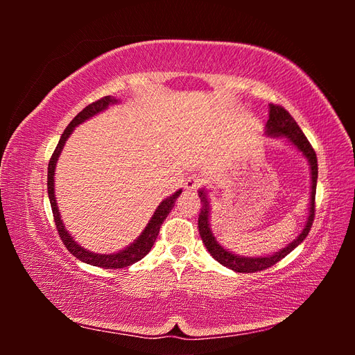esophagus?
I'll return each mask as SVG.
<instances>
[{
  "instance_id": "esophagus-1",
  "label": "esophagus",
  "mask_w": 355,
  "mask_h": 355,
  "mask_svg": "<svg viewBox=\"0 0 355 355\" xmlns=\"http://www.w3.org/2000/svg\"><path fill=\"white\" fill-rule=\"evenodd\" d=\"M201 178L200 176H189L187 180H185V189L187 191H197L201 185Z\"/></svg>"
}]
</instances>
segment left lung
I'll use <instances>...</instances> for the list:
<instances>
[{"mask_svg":"<svg viewBox=\"0 0 355 355\" xmlns=\"http://www.w3.org/2000/svg\"><path fill=\"white\" fill-rule=\"evenodd\" d=\"M265 135L271 137H283L286 141L293 145L297 151L302 154L308 164H309V175H311V197H309V207H308V218L305 220L304 230L299 232L297 237L288 243L283 249L272 254L266 256H240L230 252L216 240L214 234L210 228V200L209 192L206 188H201L198 191V197L201 200V211L198 214V231L201 235V240L206 245L209 253L223 266L230 268V270L235 272H257L266 270L272 265H275L278 261H282L290 252L302 243L311 230V225L314 220V211H315V189H317V178H318V164H317V155L315 151L308 142V139L300 130L297 123L293 120V116L290 115L282 106H277L270 103V118H268L265 125Z\"/></svg>","mask_w":355,"mask_h":355,"instance_id":"1","label":"left lung"}]
</instances>
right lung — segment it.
Listing matches in <instances>:
<instances>
[{"label":"right lung","instance_id":"add662e5","mask_svg":"<svg viewBox=\"0 0 355 355\" xmlns=\"http://www.w3.org/2000/svg\"><path fill=\"white\" fill-rule=\"evenodd\" d=\"M120 101L112 98V96H105V98L93 102L92 105L85 106V108L73 118V120L69 123V125L65 128V132L60 136V141L53 153L50 163H49V173H47V192H49V200L51 204V210H53V218H55L56 222V228L59 232V237L65 244L67 249L77 257V259L93 265V266H99L103 268V270H118V268H125L130 266L132 263L141 261L142 257H145L149 250L153 249V245L158 237V232L161 228V223H163L167 218V214L173 209L175 202L178 200V197L182 194V189L176 191L173 196L167 197L166 200H163L159 202V206L157 207V210L154 211L153 218L149 219L148 225L145 227V230L142 231V234L130 244L127 245L125 249L115 252L111 254H102V253H94L90 252L87 249H84L83 245H80L77 241L73 240L72 235L67 231L65 225H63V220L60 218V211L58 207V201H56V196H55V171H56V163L59 159V155L62 153L63 146H65L68 137L72 135V132L75 130V127L83 124L84 121H87L89 118L98 115L101 112H103L105 110H108L111 105H115Z\"/></svg>","mask_w":355,"mask_h":355}]
</instances>
